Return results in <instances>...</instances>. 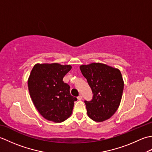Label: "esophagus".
I'll use <instances>...</instances> for the list:
<instances>
[{"mask_svg":"<svg viewBox=\"0 0 152 152\" xmlns=\"http://www.w3.org/2000/svg\"><path fill=\"white\" fill-rule=\"evenodd\" d=\"M77 99H78V100H79V101H80V100L82 99V95H79L78 97H77Z\"/></svg>","mask_w":152,"mask_h":152,"instance_id":"1","label":"esophagus"}]
</instances>
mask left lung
Masks as SVG:
<instances>
[{"label":"left lung","instance_id":"1","mask_svg":"<svg viewBox=\"0 0 152 152\" xmlns=\"http://www.w3.org/2000/svg\"><path fill=\"white\" fill-rule=\"evenodd\" d=\"M80 69L93 94L91 101H84L88 115L95 121L107 120L121 102L124 82L120 70L101 63L82 64Z\"/></svg>","mask_w":152,"mask_h":152}]
</instances>
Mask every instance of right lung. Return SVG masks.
<instances>
[{"label":"right lung","mask_w":152,"mask_h":152,"mask_svg":"<svg viewBox=\"0 0 152 152\" xmlns=\"http://www.w3.org/2000/svg\"><path fill=\"white\" fill-rule=\"evenodd\" d=\"M72 69L70 64L37 63L28 79L31 98L38 112L49 121L62 122L72 113L77 99L70 95V86L63 81Z\"/></svg>","instance_id":"right-lung-1"}]
</instances>
